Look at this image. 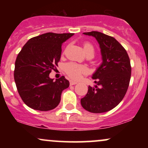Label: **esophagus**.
I'll list each match as a JSON object with an SVG mask.
<instances>
[{
  "label": "esophagus",
  "instance_id": "34e87169",
  "mask_svg": "<svg viewBox=\"0 0 148 148\" xmlns=\"http://www.w3.org/2000/svg\"><path fill=\"white\" fill-rule=\"evenodd\" d=\"M78 82H76V81H72V80H71L70 81H69V84H70V86H73V85H75L77 84Z\"/></svg>",
  "mask_w": 148,
  "mask_h": 148
}]
</instances>
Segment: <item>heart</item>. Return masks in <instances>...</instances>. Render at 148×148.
I'll return each mask as SVG.
<instances>
[{
	"instance_id": "b5f03b06",
	"label": "heart",
	"mask_w": 148,
	"mask_h": 148,
	"mask_svg": "<svg viewBox=\"0 0 148 148\" xmlns=\"http://www.w3.org/2000/svg\"><path fill=\"white\" fill-rule=\"evenodd\" d=\"M84 48L87 56H91L92 57L95 54V48L91 43L88 42H85L84 43ZM65 72L69 77L73 79H80L82 74L87 72V68L86 66L82 64H79L70 62L66 65Z\"/></svg>"
}]
</instances>
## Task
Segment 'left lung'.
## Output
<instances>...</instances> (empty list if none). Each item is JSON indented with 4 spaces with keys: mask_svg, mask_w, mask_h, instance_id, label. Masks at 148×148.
Here are the masks:
<instances>
[{
    "mask_svg": "<svg viewBox=\"0 0 148 148\" xmlns=\"http://www.w3.org/2000/svg\"><path fill=\"white\" fill-rule=\"evenodd\" d=\"M84 34L97 40L102 63L92 76L97 86H88L87 94L81 99V106L91 113H104L118 106L126 94L132 74L130 58L114 37L97 31Z\"/></svg>",
    "mask_w": 148,
    "mask_h": 148,
    "instance_id": "left-lung-1",
    "label": "left lung"
}]
</instances>
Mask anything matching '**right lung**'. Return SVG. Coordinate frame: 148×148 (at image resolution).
Masks as SVG:
<instances>
[{"instance_id": "obj_1", "label": "right lung", "mask_w": 148, "mask_h": 148, "mask_svg": "<svg viewBox=\"0 0 148 148\" xmlns=\"http://www.w3.org/2000/svg\"><path fill=\"white\" fill-rule=\"evenodd\" d=\"M74 33H47L30 39L18 53L14 81L21 99L30 108L41 111L53 109L62 90L69 86L64 76L53 81L49 74L60 61L62 43Z\"/></svg>"}]
</instances>
